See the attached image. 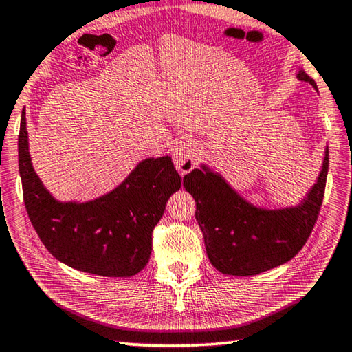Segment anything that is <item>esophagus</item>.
Wrapping results in <instances>:
<instances>
[{"instance_id":"esophagus-1","label":"esophagus","mask_w":352,"mask_h":352,"mask_svg":"<svg viewBox=\"0 0 352 352\" xmlns=\"http://www.w3.org/2000/svg\"><path fill=\"white\" fill-rule=\"evenodd\" d=\"M201 157V150L199 145L196 144L195 140H182L175 148V154H173V160H175V165L177 171L181 175H187V173L192 171L196 165H198V160Z\"/></svg>"}]
</instances>
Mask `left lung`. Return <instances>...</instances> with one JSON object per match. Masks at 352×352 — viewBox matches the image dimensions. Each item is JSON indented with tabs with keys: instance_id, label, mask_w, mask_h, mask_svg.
Returning <instances> with one entry per match:
<instances>
[{
	"instance_id": "8db88e82",
	"label": "left lung",
	"mask_w": 352,
	"mask_h": 352,
	"mask_svg": "<svg viewBox=\"0 0 352 352\" xmlns=\"http://www.w3.org/2000/svg\"><path fill=\"white\" fill-rule=\"evenodd\" d=\"M298 78L317 86L305 71ZM184 177V187L196 202V221L204 235L207 256L219 272L256 275L285 264L303 249L323 204L329 151L323 170L303 204L285 210H260L239 198L223 177L206 166Z\"/></svg>"
}]
</instances>
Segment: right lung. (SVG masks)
<instances>
[{
    "instance_id": "add662e5",
    "label": "right lung",
    "mask_w": 352,
    "mask_h": 352,
    "mask_svg": "<svg viewBox=\"0 0 352 352\" xmlns=\"http://www.w3.org/2000/svg\"><path fill=\"white\" fill-rule=\"evenodd\" d=\"M18 166L28 217L41 243L69 267L102 276H131L146 266L153 230L181 188L168 156L140 162L125 182L86 204H61L41 186L28 151L26 116L18 134Z\"/></svg>"
}]
</instances>
